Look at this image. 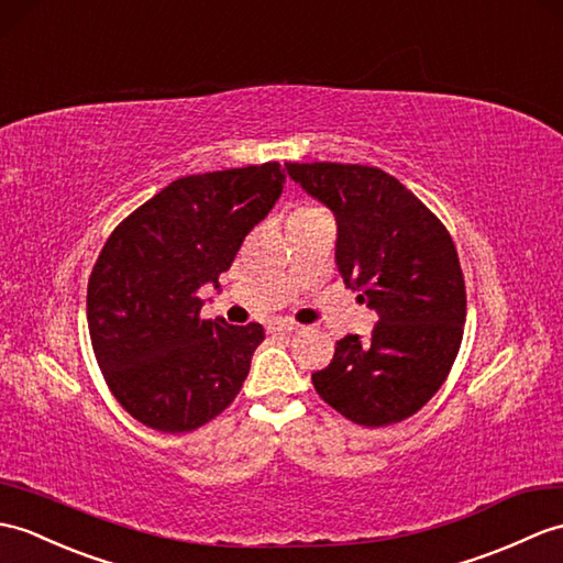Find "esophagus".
<instances>
[{
  "instance_id": "34e87169",
  "label": "esophagus",
  "mask_w": 563,
  "mask_h": 563,
  "mask_svg": "<svg viewBox=\"0 0 563 563\" xmlns=\"http://www.w3.org/2000/svg\"><path fill=\"white\" fill-rule=\"evenodd\" d=\"M297 329V323L292 321H283V319H276L268 323V333H290Z\"/></svg>"
}]
</instances>
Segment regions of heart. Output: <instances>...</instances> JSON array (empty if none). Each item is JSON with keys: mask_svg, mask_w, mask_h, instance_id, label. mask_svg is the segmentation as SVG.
<instances>
[{"mask_svg": "<svg viewBox=\"0 0 563 563\" xmlns=\"http://www.w3.org/2000/svg\"><path fill=\"white\" fill-rule=\"evenodd\" d=\"M313 213H321V211H317V208H302L297 216H313Z\"/></svg>", "mask_w": 563, "mask_h": 563, "instance_id": "heart-1", "label": "heart"}]
</instances>
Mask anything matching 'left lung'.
<instances>
[{"label": "left lung", "instance_id": "8db88e82", "mask_svg": "<svg viewBox=\"0 0 563 563\" xmlns=\"http://www.w3.org/2000/svg\"><path fill=\"white\" fill-rule=\"evenodd\" d=\"M287 173L333 211L338 271L378 317L369 338L335 343L313 388L362 427L408 420L446 382L461 347L465 283L451 234L378 167L287 163Z\"/></svg>", "mask_w": 563, "mask_h": 563}]
</instances>
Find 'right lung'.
Returning a JSON list of instances; mask_svg holds the SVG:
<instances>
[{
    "label": "right lung",
    "mask_w": 563,
    "mask_h": 563,
    "mask_svg": "<svg viewBox=\"0 0 563 563\" xmlns=\"http://www.w3.org/2000/svg\"><path fill=\"white\" fill-rule=\"evenodd\" d=\"M278 163L175 179L120 222L88 280V331L122 408L181 434L240 394L264 325L199 319L206 285L220 290L246 234L280 199Z\"/></svg>",
    "instance_id": "1"
}]
</instances>
